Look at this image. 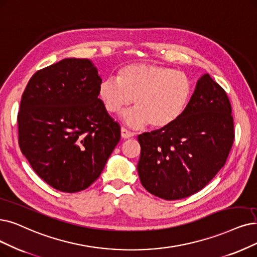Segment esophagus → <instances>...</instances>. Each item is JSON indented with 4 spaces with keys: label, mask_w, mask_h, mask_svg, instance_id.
<instances>
[{
    "label": "esophagus",
    "mask_w": 257,
    "mask_h": 257,
    "mask_svg": "<svg viewBox=\"0 0 257 257\" xmlns=\"http://www.w3.org/2000/svg\"><path fill=\"white\" fill-rule=\"evenodd\" d=\"M133 136H134V133H132V132L127 131V130L124 128V127H121V137H122L123 139L131 138V137H133Z\"/></svg>",
    "instance_id": "34e87169"
}]
</instances>
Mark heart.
Segmentation results:
<instances>
[{
	"label": "heart",
	"instance_id": "b5f03b06",
	"mask_svg": "<svg viewBox=\"0 0 257 257\" xmlns=\"http://www.w3.org/2000/svg\"><path fill=\"white\" fill-rule=\"evenodd\" d=\"M193 94L190 78L168 66L134 63L122 67L117 77L101 81L98 96L109 112L131 105L136 107L122 114L132 127L150 123L153 128H166L177 122L186 111Z\"/></svg>",
	"mask_w": 257,
	"mask_h": 257
}]
</instances>
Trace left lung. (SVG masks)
I'll return each mask as SVG.
<instances>
[{"label":"left lung","instance_id":"8db88e82","mask_svg":"<svg viewBox=\"0 0 257 257\" xmlns=\"http://www.w3.org/2000/svg\"><path fill=\"white\" fill-rule=\"evenodd\" d=\"M232 108L209 74L199 78L182 117L169 127L143 133L137 166L141 184L166 200L203 189L227 161L234 140Z\"/></svg>","mask_w":257,"mask_h":257}]
</instances>
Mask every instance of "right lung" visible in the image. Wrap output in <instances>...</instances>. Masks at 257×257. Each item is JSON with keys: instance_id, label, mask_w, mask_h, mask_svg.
Segmentation results:
<instances>
[{"instance_id": "right-lung-1", "label": "right lung", "mask_w": 257, "mask_h": 257, "mask_svg": "<svg viewBox=\"0 0 257 257\" xmlns=\"http://www.w3.org/2000/svg\"><path fill=\"white\" fill-rule=\"evenodd\" d=\"M101 81L90 60L67 58L38 70L22 95L20 149L58 191L88 188L120 140L119 124L98 98Z\"/></svg>"}]
</instances>
